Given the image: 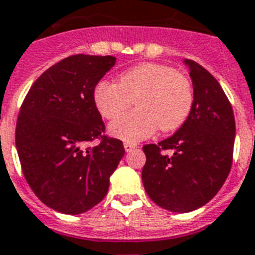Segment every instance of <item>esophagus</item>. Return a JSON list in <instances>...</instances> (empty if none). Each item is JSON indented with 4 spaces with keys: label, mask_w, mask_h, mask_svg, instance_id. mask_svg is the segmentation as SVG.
I'll list each match as a JSON object with an SVG mask.
<instances>
[{
    "label": "esophagus",
    "mask_w": 255,
    "mask_h": 255,
    "mask_svg": "<svg viewBox=\"0 0 255 255\" xmlns=\"http://www.w3.org/2000/svg\"><path fill=\"white\" fill-rule=\"evenodd\" d=\"M136 147V144H133V143H129V142H126L124 143V148H126V151H132L133 148Z\"/></svg>",
    "instance_id": "esophagus-1"
}]
</instances>
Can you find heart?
Listing matches in <instances>:
<instances>
[{
    "instance_id": "b5f03b06",
    "label": "heart",
    "mask_w": 255,
    "mask_h": 255,
    "mask_svg": "<svg viewBox=\"0 0 255 255\" xmlns=\"http://www.w3.org/2000/svg\"><path fill=\"white\" fill-rule=\"evenodd\" d=\"M93 101L105 119L122 115L135 101L139 109L113 120L109 133L126 142H139L158 128L162 132L180 128L192 109L193 88L173 67L143 63L124 71L118 84L100 81L94 86Z\"/></svg>"
}]
</instances>
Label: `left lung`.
<instances>
[{"label": "left lung", "mask_w": 255, "mask_h": 255, "mask_svg": "<svg viewBox=\"0 0 255 255\" xmlns=\"http://www.w3.org/2000/svg\"><path fill=\"white\" fill-rule=\"evenodd\" d=\"M193 85V104L178 131L158 144H146L142 180L148 197L170 212L185 214L214 199L233 163L235 119L214 75L185 59ZM170 149L173 154L161 152Z\"/></svg>", "instance_id": "1"}]
</instances>
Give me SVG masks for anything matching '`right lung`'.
<instances>
[{
  "label": "right lung",
  "instance_id": "right-lung-1",
  "mask_svg": "<svg viewBox=\"0 0 255 255\" xmlns=\"http://www.w3.org/2000/svg\"><path fill=\"white\" fill-rule=\"evenodd\" d=\"M115 56L73 55L51 66L24 99L16 124V148L25 180L47 207L84 214L108 193L109 178L124 155L123 142L104 136L94 86ZM94 138L100 145L86 147Z\"/></svg>",
  "mask_w": 255,
  "mask_h": 255
}]
</instances>
